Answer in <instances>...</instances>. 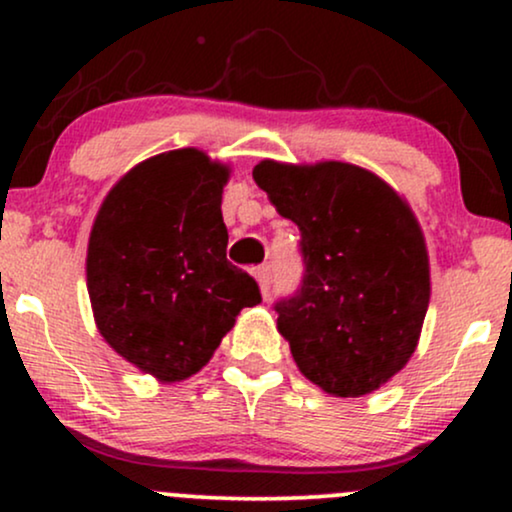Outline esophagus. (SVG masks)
Returning <instances> with one entry per match:
<instances>
[{"label":"esophagus","mask_w":512,"mask_h":512,"mask_svg":"<svg viewBox=\"0 0 512 512\" xmlns=\"http://www.w3.org/2000/svg\"><path fill=\"white\" fill-rule=\"evenodd\" d=\"M255 279H257V284H260L262 296L267 298L269 289H272V267H269V264H262V267H257L255 269Z\"/></svg>","instance_id":"1"}]
</instances>
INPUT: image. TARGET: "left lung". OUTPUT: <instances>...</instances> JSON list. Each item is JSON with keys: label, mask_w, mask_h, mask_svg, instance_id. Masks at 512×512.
<instances>
[{"label": "left lung", "mask_w": 512, "mask_h": 512, "mask_svg": "<svg viewBox=\"0 0 512 512\" xmlns=\"http://www.w3.org/2000/svg\"><path fill=\"white\" fill-rule=\"evenodd\" d=\"M252 178L301 231V289L274 305L298 370L334 397L378 390L414 354L431 298L414 211L351 163L267 158Z\"/></svg>", "instance_id": "left-lung-1"}]
</instances>
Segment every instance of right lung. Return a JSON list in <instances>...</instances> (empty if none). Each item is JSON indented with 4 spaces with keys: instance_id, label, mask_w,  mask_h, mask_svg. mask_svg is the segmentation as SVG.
Here are the masks:
<instances>
[{
    "instance_id": "1",
    "label": "right lung",
    "mask_w": 512,
    "mask_h": 512,
    "mask_svg": "<svg viewBox=\"0 0 512 512\" xmlns=\"http://www.w3.org/2000/svg\"><path fill=\"white\" fill-rule=\"evenodd\" d=\"M228 173L199 149L146 158L93 221L86 286L98 332L161 383L207 366L240 310L262 301L257 281L226 260Z\"/></svg>"
}]
</instances>
